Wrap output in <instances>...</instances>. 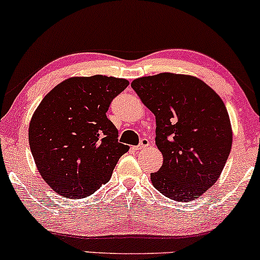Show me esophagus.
I'll return each instance as SVG.
<instances>
[{
	"instance_id": "34e87169",
	"label": "esophagus",
	"mask_w": 260,
	"mask_h": 260,
	"mask_svg": "<svg viewBox=\"0 0 260 260\" xmlns=\"http://www.w3.org/2000/svg\"><path fill=\"white\" fill-rule=\"evenodd\" d=\"M148 145H150V141H148V139H141V141H140V144L136 148H138V150H144V148L147 147Z\"/></svg>"
}]
</instances>
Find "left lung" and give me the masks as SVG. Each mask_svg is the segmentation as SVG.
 <instances>
[{
  "instance_id": "8db88e82",
  "label": "left lung",
  "mask_w": 260,
  "mask_h": 260,
  "mask_svg": "<svg viewBox=\"0 0 260 260\" xmlns=\"http://www.w3.org/2000/svg\"><path fill=\"white\" fill-rule=\"evenodd\" d=\"M156 116V145L163 165L151 173L154 188L172 200L191 201L216 183L232 146L222 99L189 75L163 72L131 83Z\"/></svg>"
}]
</instances>
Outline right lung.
Returning a JSON list of instances; mask_svg holds the SVG:
<instances>
[{
	"instance_id": "add662e5",
	"label": "right lung",
	"mask_w": 260,
	"mask_h": 260,
	"mask_svg": "<svg viewBox=\"0 0 260 260\" xmlns=\"http://www.w3.org/2000/svg\"><path fill=\"white\" fill-rule=\"evenodd\" d=\"M129 86L95 75L67 78L52 88L29 124V145L40 176L65 198H86L110 179L129 151L107 118L110 103Z\"/></svg>"
}]
</instances>
